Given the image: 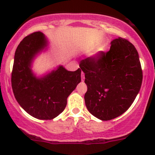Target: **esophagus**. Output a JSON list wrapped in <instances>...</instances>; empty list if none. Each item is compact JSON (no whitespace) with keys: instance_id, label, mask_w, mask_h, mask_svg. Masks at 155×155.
<instances>
[{"instance_id":"1","label":"esophagus","mask_w":155,"mask_h":155,"mask_svg":"<svg viewBox=\"0 0 155 155\" xmlns=\"http://www.w3.org/2000/svg\"><path fill=\"white\" fill-rule=\"evenodd\" d=\"M81 76H82V81L85 80V73L83 72H82V73H81Z\"/></svg>"}]
</instances>
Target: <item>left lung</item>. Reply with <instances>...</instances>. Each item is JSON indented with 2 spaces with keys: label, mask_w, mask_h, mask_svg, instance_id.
Wrapping results in <instances>:
<instances>
[{
  "label": "left lung",
  "mask_w": 155,
  "mask_h": 155,
  "mask_svg": "<svg viewBox=\"0 0 155 155\" xmlns=\"http://www.w3.org/2000/svg\"><path fill=\"white\" fill-rule=\"evenodd\" d=\"M79 66L87 87L85 105L94 116L109 121L132 105L141 87L143 70L138 51L129 40H112L107 52L83 59Z\"/></svg>",
  "instance_id": "left-lung-1"
}]
</instances>
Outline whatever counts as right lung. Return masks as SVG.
Returning a JSON list of instances; mask_svg holds the SVG:
<instances>
[{"label":"right lung","mask_w":155,"mask_h":155,"mask_svg":"<svg viewBox=\"0 0 155 155\" xmlns=\"http://www.w3.org/2000/svg\"><path fill=\"white\" fill-rule=\"evenodd\" d=\"M43 33H32L17 47L11 73L12 91L17 102L31 116L51 120L64 110L67 100L81 82L80 68L68 71L62 66L40 79L33 75L31 63L46 46Z\"/></svg>","instance_id":"right-lung-1"}]
</instances>
